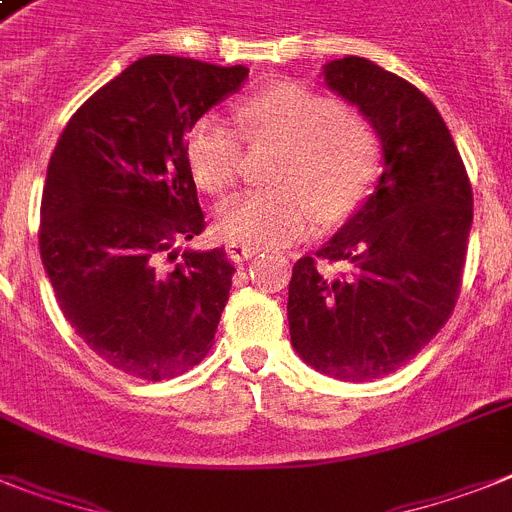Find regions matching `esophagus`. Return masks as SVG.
Returning <instances> with one entry per match:
<instances>
[{
	"mask_svg": "<svg viewBox=\"0 0 512 512\" xmlns=\"http://www.w3.org/2000/svg\"><path fill=\"white\" fill-rule=\"evenodd\" d=\"M226 252H229V257L234 260V263H242V260H249V257H255L260 249L255 247H247V244H229L226 247Z\"/></svg>",
	"mask_w": 512,
	"mask_h": 512,
	"instance_id": "esophagus-1",
	"label": "esophagus"
}]
</instances>
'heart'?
Returning <instances> with one entry per match:
<instances>
[{
    "label": "heart",
    "instance_id": "obj_1",
    "mask_svg": "<svg viewBox=\"0 0 512 512\" xmlns=\"http://www.w3.org/2000/svg\"><path fill=\"white\" fill-rule=\"evenodd\" d=\"M239 133L218 117H200L184 135V163L197 190L226 200L239 184L244 137L281 145L270 190L242 197L218 221L231 244L286 247L362 208L382 169L377 127L359 111L294 80L257 90L239 106Z\"/></svg>",
    "mask_w": 512,
    "mask_h": 512
}]
</instances>
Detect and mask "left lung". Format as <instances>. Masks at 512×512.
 Segmentation results:
<instances>
[{
  "label": "left lung",
  "instance_id": "8db88e82",
  "mask_svg": "<svg viewBox=\"0 0 512 512\" xmlns=\"http://www.w3.org/2000/svg\"><path fill=\"white\" fill-rule=\"evenodd\" d=\"M325 83L375 124L385 171L359 213L294 263L289 330L309 367L367 382L414 359L453 315L474 195L440 111L409 80L343 57L325 64ZM333 262L350 270L333 277Z\"/></svg>",
  "mask_w": 512,
  "mask_h": 512
}]
</instances>
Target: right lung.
I'll use <instances>...</instances> for the list:
<instances>
[{
  "instance_id": "obj_1",
  "label": "right lung",
  "mask_w": 512,
  "mask_h": 512,
  "mask_svg": "<svg viewBox=\"0 0 512 512\" xmlns=\"http://www.w3.org/2000/svg\"><path fill=\"white\" fill-rule=\"evenodd\" d=\"M247 75L242 64L150 54L96 90L59 135L41 260L77 336L124 375L171 380L213 346L236 268L223 249L174 252L205 231L184 135Z\"/></svg>"
}]
</instances>
